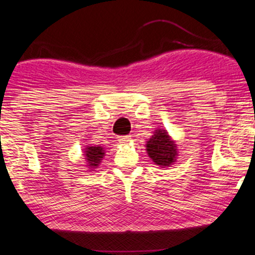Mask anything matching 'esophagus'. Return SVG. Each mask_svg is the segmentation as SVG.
Instances as JSON below:
<instances>
[{"label": "esophagus", "mask_w": 255, "mask_h": 255, "mask_svg": "<svg viewBox=\"0 0 255 255\" xmlns=\"http://www.w3.org/2000/svg\"><path fill=\"white\" fill-rule=\"evenodd\" d=\"M131 136L130 135H119L118 136V140L120 142H128L130 141Z\"/></svg>", "instance_id": "34e87169"}]
</instances>
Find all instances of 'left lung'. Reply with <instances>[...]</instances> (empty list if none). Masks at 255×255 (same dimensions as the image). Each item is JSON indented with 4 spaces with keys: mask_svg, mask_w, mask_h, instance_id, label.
I'll use <instances>...</instances> for the list:
<instances>
[{
    "mask_svg": "<svg viewBox=\"0 0 255 255\" xmlns=\"http://www.w3.org/2000/svg\"><path fill=\"white\" fill-rule=\"evenodd\" d=\"M148 156L151 159L160 166H169L175 162L176 158V145L171 141L170 136L165 130L158 129L147 141L146 145Z\"/></svg>",
    "mask_w": 255,
    "mask_h": 255,
    "instance_id": "left-lung-1",
    "label": "left lung"
}]
</instances>
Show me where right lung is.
<instances>
[{
	"mask_svg": "<svg viewBox=\"0 0 255 255\" xmlns=\"http://www.w3.org/2000/svg\"><path fill=\"white\" fill-rule=\"evenodd\" d=\"M85 153H86L85 156H86L89 166L95 168V166H98L99 163H101L102 158L104 156V150L101 146H91V147H86Z\"/></svg>",
	"mask_w": 255,
	"mask_h": 255,
	"instance_id": "obj_1",
	"label": "right lung"
}]
</instances>
